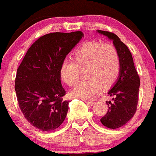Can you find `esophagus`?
<instances>
[{
	"mask_svg": "<svg viewBox=\"0 0 156 156\" xmlns=\"http://www.w3.org/2000/svg\"><path fill=\"white\" fill-rule=\"evenodd\" d=\"M85 102L86 103V104H88V105H93L94 104V101H85Z\"/></svg>",
	"mask_w": 156,
	"mask_h": 156,
	"instance_id": "34e87169",
	"label": "esophagus"
}]
</instances>
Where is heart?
<instances>
[{"label": "heart", "instance_id": "1", "mask_svg": "<svg viewBox=\"0 0 156 156\" xmlns=\"http://www.w3.org/2000/svg\"><path fill=\"white\" fill-rule=\"evenodd\" d=\"M73 59H65L60 67L62 81L75 86L79 78V68L84 69L86 79L80 82L71 92L74 98L89 99L103 88L112 85L121 71V59L112 44L88 41L74 53Z\"/></svg>", "mask_w": 156, "mask_h": 156}]
</instances>
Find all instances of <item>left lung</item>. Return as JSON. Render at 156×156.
<instances>
[{
    "mask_svg": "<svg viewBox=\"0 0 156 156\" xmlns=\"http://www.w3.org/2000/svg\"><path fill=\"white\" fill-rule=\"evenodd\" d=\"M97 31L112 41L121 59L119 78L108 92L112 99L106 102L108 109L105 115L100 119L103 126L115 129L126 125L136 112L140 79L127 46L114 33L101 30Z\"/></svg>",
    "mask_w": 156,
    "mask_h": 156,
    "instance_id": "obj_1",
    "label": "left lung"
}]
</instances>
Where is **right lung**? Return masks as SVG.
<instances>
[{"instance_id": "right-lung-1", "label": "right lung", "mask_w": 156, "mask_h": 156, "mask_svg": "<svg viewBox=\"0 0 156 156\" xmlns=\"http://www.w3.org/2000/svg\"><path fill=\"white\" fill-rule=\"evenodd\" d=\"M82 37L81 31L45 34L30 46L17 68L14 88L19 107L39 130H55L65 119L70 101L63 100L60 67Z\"/></svg>"}]
</instances>
